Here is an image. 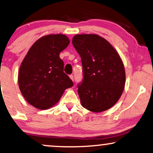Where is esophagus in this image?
Returning a JSON list of instances; mask_svg holds the SVG:
<instances>
[{"mask_svg":"<svg viewBox=\"0 0 153 153\" xmlns=\"http://www.w3.org/2000/svg\"><path fill=\"white\" fill-rule=\"evenodd\" d=\"M70 78L72 79V81H74V76H73L72 74H71V75H70Z\"/></svg>","mask_w":153,"mask_h":153,"instance_id":"obj_1","label":"esophagus"}]
</instances>
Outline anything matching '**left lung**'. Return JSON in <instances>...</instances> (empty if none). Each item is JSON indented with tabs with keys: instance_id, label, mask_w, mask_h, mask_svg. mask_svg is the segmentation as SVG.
<instances>
[{
	"instance_id": "left-lung-1",
	"label": "left lung",
	"mask_w": 153,
	"mask_h": 153,
	"mask_svg": "<svg viewBox=\"0 0 153 153\" xmlns=\"http://www.w3.org/2000/svg\"><path fill=\"white\" fill-rule=\"evenodd\" d=\"M72 45L80 55L83 80L77 85L83 108L105 111L117 102L124 90V66L109 42L97 34H76Z\"/></svg>"
}]
</instances>
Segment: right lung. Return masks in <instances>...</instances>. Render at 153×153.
<instances>
[{
    "label": "right lung",
    "instance_id": "1",
    "mask_svg": "<svg viewBox=\"0 0 153 153\" xmlns=\"http://www.w3.org/2000/svg\"><path fill=\"white\" fill-rule=\"evenodd\" d=\"M70 40L64 34L44 36L35 42L22 62L19 73L20 90L27 102L41 110L48 109L61 99L73 82L63 72L59 54Z\"/></svg>",
    "mask_w": 153,
    "mask_h": 153
}]
</instances>
